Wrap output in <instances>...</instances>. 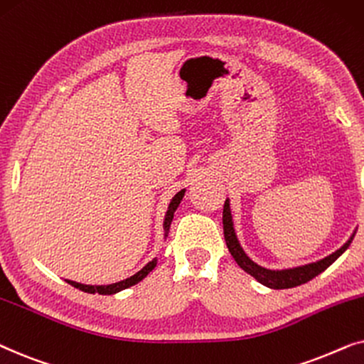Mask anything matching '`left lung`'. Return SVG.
<instances>
[{
	"label": "left lung",
	"mask_w": 364,
	"mask_h": 364,
	"mask_svg": "<svg viewBox=\"0 0 364 364\" xmlns=\"http://www.w3.org/2000/svg\"><path fill=\"white\" fill-rule=\"evenodd\" d=\"M223 231H225V240H226L228 250H230V253L232 258H235L236 263L240 264V268H243L246 273H250L255 279H258L261 284H264V287L273 288V289L294 288V287H299V284H303V283H308L309 279H313L314 276L323 273V271L326 269L329 264H333L334 261L340 258V256L348 250V246L351 245L353 236H355L353 235L340 250L334 251L333 255L326 256V258L316 261V263H311L306 266H298V268H293V269L273 271V269L261 268L259 264L253 263V261H251L248 256L245 255V251L240 246L238 238H236V235H235V228H232L231 211H230V201L228 200L225 203V208H223Z\"/></svg>",
	"instance_id": "obj_1"
}]
</instances>
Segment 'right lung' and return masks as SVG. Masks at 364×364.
<instances>
[{
    "label": "right lung",
    "instance_id": "add662e5",
    "mask_svg": "<svg viewBox=\"0 0 364 364\" xmlns=\"http://www.w3.org/2000/svg\"><path fill=\"white\" fill-rule=\"evenodd\" d=\"M183 196H185V190H181L179 193H176V196L173 198L171 203H169V208H168V213H166V218H164V231H169V226H171V221H173V216H174V211H176V208L179 203H181ZM154 266H156V258L153 261H149V263L144 266L141 271H138L136 274L132 276V278H126L123 281H119V283H113V284H108V287H90V284H80V283H75V281H70L68 279V283L71 284V287H75L77 289H81V291L85 293H98V294H114L121 291V289H126L129 287H133V284H136L141 281L144 276H146L149 271H151Z\"/></svg>",
    "mask_w": 364,
    "mask_h": 364
}]
</instances>
